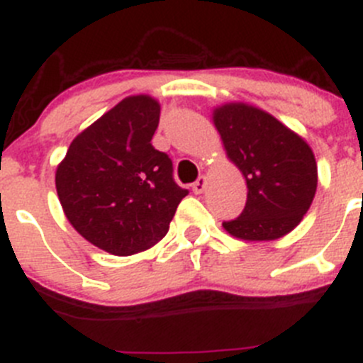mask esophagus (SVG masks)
Segmentation results:
<instances>
[{
    "mask_svg": "<svg viewBox=\"0 0 363 363\" xmlns=\"http://www.w3.org/2000/svg\"><path fill=\"white\" fill-rule=\"evenodd\" d=\"M205 186H207V177H199L196 179V182L193 184V193H196V195H200V193H203Z\"/></svg>",
    "mask_w": 363,
    "mask_h": 363,
    "instance_id": "obj_1",
    "label": "esophagus"
}]
</instances>
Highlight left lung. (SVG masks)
I'll return each mask as SVG.
<instances>
[{
  "label": "left lung",
  "instance_id": "left-lung-1",
  "mask_svg": "<svg viewBox=\"0 0 363 363\" xmlns=\"http://www.w3.org/2000/svg\"><path fill=\"white\" fill-rule=\"evenodd\" d=\"M212 121L247 184L242 214L223 228L242 240H276L290 233L316 195L313 149L269 112L240 101L216 107Z\"/></svg>",
  "mask_w": 363,
  "mask_h": 363
}]
</instances>
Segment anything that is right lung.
<instances>
[{
	"label": "right lung",
	"instance_id": "1",
	"mask_svg": "<svg viewBox=\"0 0 363 363\" xmlns=\"http://www.w3.org/2000/svg\"><path fill=\"white\" fill-rule=\"evenodd\" d=\"M160 104L135 94L77 135L57 164L56 189L69 225L93 246L130 256L158 244L188 195L151 140Z\"/></svg>",
	"mask_w": 363,
	"mask_h": 363
}]
</instances>
